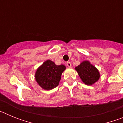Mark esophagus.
I'll use <instances>...</instances> for the list:
<instances>
[{
	"label": "esophagus",
	"mask_w": 123,
	"mask_h": 123,
	"mask_svg": "<svg viewBox=\"0 0 123 123\" xmlns=\"http://www.w3.org/2000/svg\"><path fill=\"white\" fill-rule=\"evenodd\" d=\"M67 65L68 67H69V68H71V63L70 62H67Z\"/></svg>",
	"instance_id": "34e87169"
}]
</instances>
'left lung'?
Wrapping results in <instances>:
<instances>
[{"instance_id": "obj_1", "label": "left lung", "mask_w": 123, "mask_h": 123, "mask_svg": "<svg viewBox=\"0 0 123 123\" xmlns=\"http://www.w3.org/2000/svg\"><path fill=\"white\" fill-rule=\"evenodd\" d=\"M79 77L87 85H92L98 81L100 74L98 69L88 61H84L75 68Z\"/></svg>"}]
</instances>
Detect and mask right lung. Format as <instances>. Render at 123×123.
<instances>
[{
    "label": "right lung",
    "mask_w": 123,
    "mask_h": 123,
    "mask_svg": "<svg viewBox=\"0 0 123 123\" xmlns=\"http://www.w3.org/2000/svg\"><path fill=\"white\" fill-rule=\"evenodd\" d=\"M65 68L64 65H56L52 61L47 60L37 69L36 80L44 89H52L58 85Z\"/></svg>",
    "instance_id": "add662e5"
}]
</instances>
